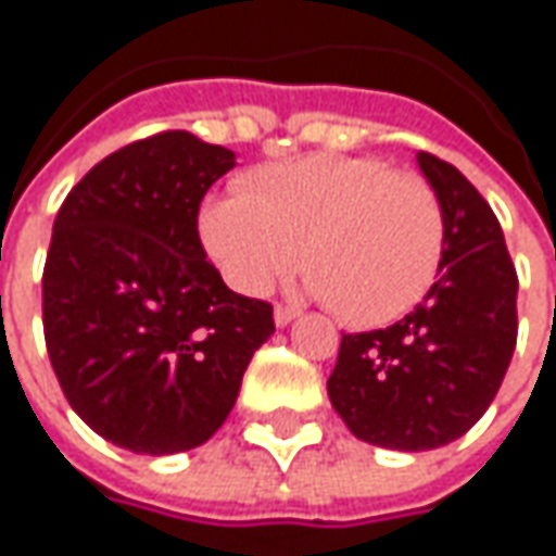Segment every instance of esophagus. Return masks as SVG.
<instances>
[{
    "label": "esophagus",
    "instance_id": "1",
    "mask_svg": "<svg viewBox=\"0 0 556 556\" xmlns=\"http://www.w3.org/2000/svg\"><path fill=\"white\" fill-rule=\"evenodd\" d=\"M293 319H296V309H293V306H275V325H278V328L291 325Z\"/></svg>",
    "mask_w": 556,
    "mask_h": 556
}]
</instances>
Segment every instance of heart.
<instances>
[{
    "label": "heart",
    "instance_id": "obj_1",
    "mask_svg": "<svg viewBox=\"0 0 556 556\" xmlns=\"http://www.w3.org/2000/svg\"><path fill=\"white\" fill-rule=\"evenodd\" d=\"M200 231L237 293L263 296L300 256L306 291L348 325L375 328L429 293L447 225L438 190L416 172L378 155H303L208 200Z\"/></svg>",
    "mask_w": 556,
    "mask_h": 556
}]
</instances>
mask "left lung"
<instances>
[{
    "instance_id": "left-lung-1",
    "label": "left lung",
    "mask_w": 556,
    "mask_h": 556,
    "mask_svg": "<svg viewBox=\"0 0 556 556\" xmlns=\"http://www.w3.org/2000/svg\"><path fill=\"white\" fill-rule=\"evenodd\" d=\"M444 206L438 281L401 321L344 334L328 397L348 429L388 451L457 441L485 413L516 348V268L501 222L457 168L419 153Z\"/></svg>"
}]
</instances>
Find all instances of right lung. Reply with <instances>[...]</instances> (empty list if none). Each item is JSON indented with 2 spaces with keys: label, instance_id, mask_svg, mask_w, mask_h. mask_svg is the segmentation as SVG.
Returning <instances> with one entry per match:
<instances>
[{
  "label": "right lung",
  "instance_id": "1",
  "mask_svg": "<svg viewBox=\"0 0 556 556\" xmlns=\"http://www.w3.org/2000/svg\"><path fill=\"white\" fill-rule=\"evenodd\" d=\"M235 153L162 130L71 187L42 268V334L71 409L105 441L165 457L228 419L271 303L206 260L197 215Z\"/></svg>",
  "mask_w": 556,
  "mask_h": 556
}]
</instances>
